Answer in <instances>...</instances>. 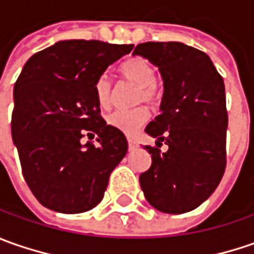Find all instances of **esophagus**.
Segmentation results:
<instances>
[{
	"label": "esophagus",
	"mask_w": 254,
	"mask_h": 254,
	"mask_svg": "<svg viewBox=\"0 0 254 254\" xmlns=\"http://www.w3.org/2000/svg\"><path fill=\"white\" fill-rule=\"evenodd\" d=\"M137 145H138V144L134 141V140L128 138V148H130V150H134V148H137Z\"/></svg>",
	"instance_id": "esophagus-1"
}]
</instances>
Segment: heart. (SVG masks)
I'll return each mask as SVG.
<instances>
[{"label":"heart","mask_w":254,"mask_h":254,"mask_svg":"<svg viewBox=\"0 0 254 254\" xmlns=\"http://www.w3.org/2000/svg\"><path fill=\"white\" fill-rule=\"evenodd\" d=\"M119 73L124 80L135 84L138 87L137 92V102H145L148 104H155L160 92L155 80V69L151 62L145 58L134 56L124 61L119 66ZM94 96L99 107L107 109L112 103L113 86L110 79L103 74L94 83ZM148 120V112L144 107H137L132 110H117L110 113L106 119L107 124L122 131L126 135H132L140 127H142Z\"/></svg>","instance_id":"1"}]
</instances>
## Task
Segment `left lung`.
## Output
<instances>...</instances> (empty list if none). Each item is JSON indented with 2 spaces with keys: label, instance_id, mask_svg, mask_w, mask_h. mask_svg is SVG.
<instances>
[{
  "label": "left lung",
  "instance_id": "obj_1",
  "mask_svg": "<svg viewBox=\"0 0 254 254\" xmlns=\"http://www.w3.org/2000/svg\"><path fill=\"white\" fill-rule=\"evenodd\" d=\"M164 80L161 113L145 132L169 150L145 145L151 167L140 175L145 199L165 213L198 208L219 185L226 167L228 112L225 83L208 55L181 42L135 46Z\"/></svg>",
  "mask_w": 254,
  "mask_h": 254
}]
</instances>
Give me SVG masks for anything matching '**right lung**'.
Listing matches in <instances>:
<instances>
[{"mask_svg":"<svg viewBox=\"0 0 254 254\" xmlns=\"http://www.w3.org/2000/svg\"><path fill=\"white\" fill-rule=\"evenodd\" d=\"M132 46L61 41L25 64L14 87L11 130L25 181L46 208L82 213L103 199L128 144L103 120L94 83ZM84 133H97L99 145L82 144Z\"/></svg>","mask_w":254,"mask_h":254,"instance_id":"right-lung-1","label":"right lung"}]
</instances>
